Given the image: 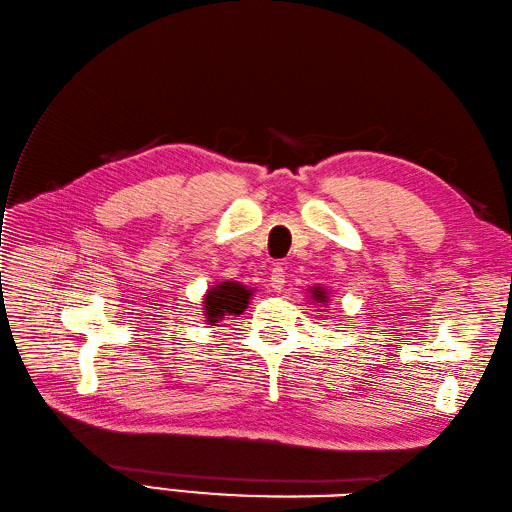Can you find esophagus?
<instances>
[{
    "instance_id": "obj_1",
    "label": "esophagus",
    "mask_w": 512,
    "mask_h": 512,
    "mask_svg": "<svg viewBox=\"0 0 512 512\" xmlns=\"http://www.w3.org/2000/svg\"><path fill=\"white\" fill-rule=\"evenodd\" d=\"M285 268L281 266V264H275L272 266V270H270V285L275 290H283V285H285Z\"/></svg>"
}]
</instances>
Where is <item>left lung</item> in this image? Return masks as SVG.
<instances>
[{
	"label": "left lung",
	"mask_w": 512,
	"mask_h": 512,
	"mask_svg": "<svg viewBox=\"0 0 512 512\" xmlns=\"http://www.w3.org/2000/svg\"><path fill=\"white\" fill-rule=\"evenodd\" d=\"M310 292H312V299H314V301H318V303H325V301H327L325 290H320V288H312Z\"/></svg>",
	"instance_id": "1"
}]
</instances>
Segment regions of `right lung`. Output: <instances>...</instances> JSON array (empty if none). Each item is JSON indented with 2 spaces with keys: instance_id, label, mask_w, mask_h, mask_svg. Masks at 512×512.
<instances>
[{
  "instance_id": "add662e5",
  "label": "right lung",
  "mask_w": 512,
  "mask_h": 512,
  "mask_svg": "<svg viewBox=\"0 0 512 512\" xmlns=\"http://www.w3.org/2000/svg\"><path fill=\"white\" fill-rule=\"evenodd\" d=\"M253 290H246L244 285L235 281H222L216 288H211L205 296V314L207 323L213 325L224 316H237L248 307Z\"/></svg>"
}]
</instances>
